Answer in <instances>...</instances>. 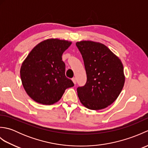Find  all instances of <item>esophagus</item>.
Listing matches in <instances>:
<instances>
[{
	"label": "esophagus",
	"instance_id": "esophagus-1",
	"mask_svg": "<svg viewBox=\"0 0 148 148\" xmlns=\"http://www.w3.org/2000/svg\"><path fill=\"white\" fill-rule=\"evenodd\" d=\"M72 81H73V83H74V84H76L77 81H76V77H73V78H72Z\"/></svg>",
	"mask_w": 148,
	"mask_h": 148
}]
</instances>
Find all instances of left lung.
<instances>
[{
    "instance_id": "obj_1",
    "label": "left lung",
    "mask_w": 148,
    "mask_h": 148,
    "mask_svg": "<svg viewBox=\"0 0 148 148\" xmlns=\"http://www.w3.org/2000/svg\"><path fill=\"white\" fill-rule=\"evenodd\" d=\"M87 76L83 87H78L81 103L92 110L106 108L117 99L123 88L125 76L121 60L103 44L92 40L76 42Z\"/></svg>"
}]
</instances>
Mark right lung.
<instances>
[{"mask_svg":"<svg viewBox=\"0 0 148 148\" xmlns=\"http://www.w3.org/2000/svg\"><path fill=\"white\" fill-rule=\"evenodd\" d=\"M72 42L48 39L40 42L24 60L20 77L25 90L34 101L43 105L57 102L65 90L74 86L65 75L62 56Z\"/></svg>","mask_w":148,"mask_h":148,"instance_id":"1","label":"right lung"}]
</instances>
